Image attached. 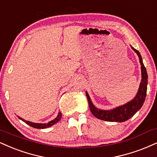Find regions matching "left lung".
<instances>
[{"mask_svg": "<svg viewBox=\"0 0 157 157\" xmlns=\"http://www.w3.org/2000/svg\"><path fill=\"white\" fill-rule=\"evenodd\" d=\"M132 50L137 54L139 57L140 63L141 65V75H142V80L140 84L139 90L137 91L135 97L125 105L119 106L116 108L110 109V110H104L96 107L92 103L90 99L89 95L86 91L87 99L88 101L89 108L92 114L97 118L105 121H113V122H124L132 118L140 109L143 106L144 103L145 97H146L147 85H148V74H147L146 69L144 64L143 63V59L140 54L137 50L132 47Z\"/></svg>", "mask_w": 157, "mask_h": 157, "instance_id": "obj_1", "label": "left lung"}]
</instances>
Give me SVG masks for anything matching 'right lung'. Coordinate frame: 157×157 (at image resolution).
Here are the masks:
<instances>
[{
    "label": "right lung",
    "instance_id": "obj_1",
    "mask_svg": "<svg viewBox=\"0 0 157 157\" xmlns=\"http://www.w3.org/2000/svg\"><path fill=\"white\" fill-rule=\"evenodd\" d=\"M61 113L59 112L58 113V116L56 117V118H55L54 120L48 122V124H36V123H33V122H30L28 121H25L24 120L23 118H20V117L18 116V118H20V119H21L22 121H24L25 123H26V124H28L29 126H32V127L33 128H36V129H45V128H48V127H50V126L54 125L55 124H56V123H58L59 121L60 120V118H61Z\"/></svg>",
    "mask_w": 157,
    "mask_h": 157
}]
</instances>
